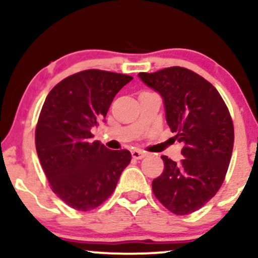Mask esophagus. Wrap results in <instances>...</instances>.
I'll use <instances>...</instances> for the list:
<instances>
[{"mask_svg": "<svg viewBox=\"0 0 258 258\" xmlns=\"http://www.w3.org/2000/svg\"><path fill=\"white\" fill-rule=\"evenodd\" d=\"M131 154H132V158L133 159H137V160L143 159L144 156H146V152H142V150H138V149L132 150Z\"/></svg>", "mask_w": 258, "mask_h": 258, "instance_id": "obj_1", "label": "esophagus"}]
</instances>
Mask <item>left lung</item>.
I'll use <instances>...</instances> for the list:
<instances>
[{
  "instance_id": "1",
  "label": "left lung",
  "mask_w": 258,
  "mask_h": 258,
  "mask_svg": "<svg viewBox=\"0 0 258 258\" xmlns=\"http://www.w3.org/2000/svg\"><path fill=\"white\" fill-rule=\"evenodd\" d=\"M138 76L162 97L167 125L183 146L179 162L161 156L165 168L153 180L154 195L174 215L191 214L215 197L226 177L234 144L229 110L214 86L185 68Z\"/></svg>"
}]
</instances>
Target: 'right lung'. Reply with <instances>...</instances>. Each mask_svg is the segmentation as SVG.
Segmentation results:
<instances>
[{"label": "right lung", "mask_w": 258, "mask_h": 258, "mask_svg": "<svg viewBox=\"0 0 258 258\" xmlns=\"http://www.w3.org/2000/svg\"><path fill=\"white\" fill-rule=\"evenodd\" d=\"M133 78L90 69L68 76L44 100L35 132L37 156L53 193L79 211H90L115 190L131 162L128 150L93 141L112 99Z\"/></svg>", "instance_id": "1"}]
</instances>
